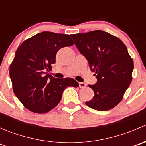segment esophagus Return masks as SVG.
I'll use <instances>...</instances> for the list:
<instances>
[{"mask_svg":"<svg viewBox=\"0 0 146 146\" xmlns=\"http://www.w3.org/2000/svg\"><path fill=\"white\" fill-rule=\"evenodd\" d=\"M85 86H86V84L84 83V82H79V87H80V88H85Z\"/></svg>","mask_w":146,"mask_h":146,"instance_id":"34e87169","label":"esophagus"}]
</instances>
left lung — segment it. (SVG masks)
Returning <instances> with one entry per match:
<instances>
[{"mask_svg":"<svg viewBox=\"0 0 146 146\" xmlns=\"http://www.w3.org/2000/svg\"><path fill=\"white\" fill-rule=\"evenodd\" d=\"M70 36L98 79L96 84L88 85L95 95L85 104L98 111L114 108L132 80L133 61L126 46L119 38L102 30Z\"/></svg>","mask_w":146,"mask_h":146,"instance_id":"left-lung-1","label":"left lung"}]
</instances>
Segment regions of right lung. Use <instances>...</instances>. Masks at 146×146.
Masks as SVG:
<instances>
[{"label": "right lung", "mask_w": 146, "mask_h": 146, "mask_svg": "<svg viewBox=\"0 0 146 146\" xmlns=\"http://www.w3.org/2000/svg\"><path fill=\"white\" fill-rule=\"evenodd\" d=\"M73 45L68 35L42 32L18 47L10 66L15 95L25 107L38 114L46 113L61 101L67 87H78L73 78H56L49 75L60 48Z\"/></svg>", "instance_id": "1"}]
</instances>
